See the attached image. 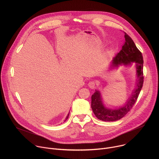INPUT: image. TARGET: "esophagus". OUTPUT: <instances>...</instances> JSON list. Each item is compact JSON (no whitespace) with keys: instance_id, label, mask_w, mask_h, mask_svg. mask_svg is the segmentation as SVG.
<instances>
[{"instance_id":"obj_1","label":"esophagus","mask_w":159,"mask_h":159,"mask_svg":"<svg viewBox=\"0 0 159 159\" xmlns=\"http://www.w3.org/2000/svg\"><path fill=\"white\" fill-rule=\"evenodd\" d=\"M88 85L90 88L94 89V88H96V82L94 81H90L88 84Z\"/></svg>"}]
</instances>
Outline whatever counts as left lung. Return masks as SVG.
<instances>
[{
  "label": "left lung",
  "instance_id": "1",
  "mask_svg": "<svg viewBox=\"0 0 159 159\" xmlns=\"http://www.w3.org/2000/svg\"><path fill=\"white\" fill-rule=\"evenodd\" d=\"M124 33L125 43L121 51L113 58L112 65L117 66L120 64L128 65L135 61L137 63L136 67L139 79L136 89L133 91L131 98L128 99L125 106L121 107L118 109L112 110L106 108L102 103L99 92L96 90H95V93L91 97V107L98 119L104 121H115L124 117L137 102L143 84V59L142 54L136 47L132 39L125 32Z\"/></svg>",
  "mask_w": 159,
  "mask_h": 159
}]
</instances>
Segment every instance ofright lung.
<instances>
[{
    "instance_id": "right-lung-1",
    "label": "right lung",
    "mask_w": 159,
    "mask_h": 159,
    "mask_svg": "<svg viewBox=\"0 0 159 159\" xmlns=\"http://www.w3.org/2000/svg\"><path fill=\"white\" fill-rule=\"evenodd\" d=\"M69 114H68V115H67V116H66V118H65V121H66L67 119H68V118H69Z\"/></svg>"
}]
</instances>
